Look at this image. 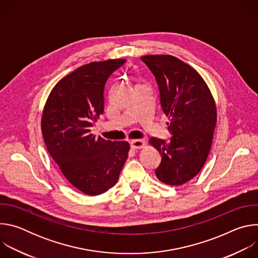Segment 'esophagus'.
<instances>
[{
	"label": "esophagus",
	"mask_w": 258,
	"mask_h": 258,
	"mask_svg": "<svg viewBox=\"0 0 258 258\" xmlns=\"http://www.w3.org/2000/svg\"><path fill=\"white\" fill-rule=\"evenodd\" d=\"M130 145H131V148L134 150L142 149L145 147V141L144 140H133L130 142Z\"/></svg>",
	"instance_id": "34e87169"
}]
</instances>
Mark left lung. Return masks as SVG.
Returning a JSON list of instances; mask_svg holds the SVG:
<instances>
[{
  "label": "left lung",
  "instance_id": "8db88e82",
  "mask_svg": "<svg viewBox=\"0 0 258 258\" xmlns=\"http://www.w3.org/2000/svg\"><path fill=\"white\" fill-rule=\"evenodd\" d=\"M141 59L155 77L161 108L170 117L169 141L149 140L161 155L155 174L166 185L180 186L193 178L207 159L216 122L215 103L201 76L189 64L170 55Z\"/></svg>",
  "mask_w": 258,
  "mask_h": 258
}]
</instances>
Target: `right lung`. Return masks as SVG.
Returning a JSON list of instances; mask_svg holds the SVG:
<instances>
[{"label":"right lung","instance_id":"right-lung-1","mask_svg":"<svg viewBox=\"0 0 258 258\" xmlns=\"http://www.w3.org/2000/svg\"><path fill=\"white\" fill-rule=\"evenodd\" d=\"M124 59L92 62L63 78L43 112L49 154L72 186L91 196L112 188L128 156L127 142L96 138L91 127L104 112L105 85Z\"/></svg>","mask_w":258,"mask_h":258}]
</instances>
